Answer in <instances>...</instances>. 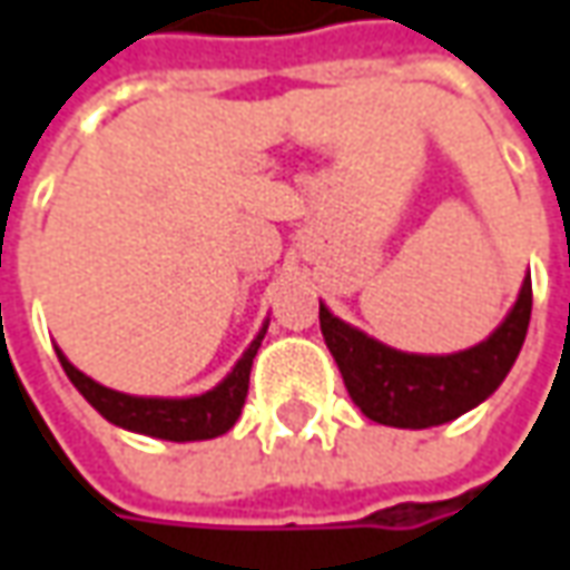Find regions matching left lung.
Returning a JSON list of instances; mask_svg holds the SVG:
<instances>
[{
  "instance_id": "left-lung-1",
  "label": "left lung",
  "mask_w": 570,
  "mask_h": 570,
  "mask_svg": "<svg viewBox=\"0 0 570 570\" xmlns=\"http://www.w3.org/2000/svg\"><path fill=\"white\" fill-rule=\"evenodd\" d=\"M533 308L530 274L501 324L476 346L458 353H403L318 303L324 344L344 375L353 403L372 422L432 429L458 420L492 397L518 360Z\"/></svg>"
}]
</instances>
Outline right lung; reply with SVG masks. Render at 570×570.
<instances>
[{
  "instance_id": "obj_1",
  "label": "right lung",
  "mask_w": 570,
  "mask_h": 570,
  "mask_svg": "<svg viewBox=\"0 0 570 570\" xmlns=\"http://www.w3.org/2000/svg\"><path fill=\"white\" fill-rule=\"evenodd\" d=\"M267 322L271 318H265L255 341L246 346V353L236 360V365L220 382L210 391L188 394V397H141V394L112 391L107 384L94 382L81 368H75L59 346H56V356L66 368L69 382L81 391V397L112 425H119L126 432L148 435V439H164V442H205V439H217V435L229 432L239 420L248 394L252 360L265 341Z\"/></svg>"
}]
</instances>
